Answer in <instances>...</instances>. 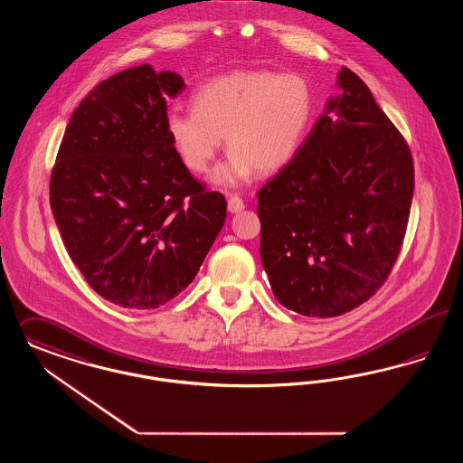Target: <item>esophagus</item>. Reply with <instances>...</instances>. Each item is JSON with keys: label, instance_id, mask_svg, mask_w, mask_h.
<instances>
[{"label": "esophagus", "instance_id": "esophagus-1", "mask_svg": "<svg viewBox=\"0 0 463 463\" xmlns=\"http://www.w3.org/2000/svg\"><path fill=\"white\" fill-rule=\"evenodd\" d=\"M244 208V202L241 200L238 194H232L229 200H227V210L231 212V213H238Z\"/></svg>", "mask_w": 463, "mask_h": 463}]
</instances>
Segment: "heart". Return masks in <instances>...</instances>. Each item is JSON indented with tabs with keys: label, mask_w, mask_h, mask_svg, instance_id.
<instances>
[{
	"label": "heart",
	"mask_w": 463,
	"mask_h": 463,
	"mask_svg": "<svg viewBox=\"0 0 463 463\" xmlns=\"http://www.w3.org/2000/svg\"><path fill=\"white\" fill-rule=\"evenodd\" d=\"M191 105L193 111H168V141L185 168L203 174L225 136L231 155L212 177L222 185L238 184L255 168L272 174L288 165L314 118L310 80L267 69L213 77L194 91Z\"/></svg>",
	"instance_id": "heart-1"
}]
</instances>
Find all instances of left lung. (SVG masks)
<instances>
[{"instance_id":"left-lung-1","label":"left lung","mask_w":463,"mask_h":463,"mask_svg":"<svg viewBox=\"0 0 463 463\" xmlns=\"http://www.w3.org/2000/svg\"><path fill=\"white\" fill-rule=\"evenodd\" d=\"M337 86L295 158L257 193L274 297L318 318L350 312L386 282L413 196L405 137L350 69Z\"/></svg>"}]
</instances>
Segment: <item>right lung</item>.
<instances>
[{"label": "right lung", "mask_w": 463, "mask_h": 463, "mask_svg": "<svg viewBox=\"0 0 463 463\" xmlns=\"http://www.w3.org/2000/svg\"><path fill=\"white\" fill-rule=\"evenodd\" d=\"M184 80L151 65L99 82L75 109L50 179L71 259L99 297L151 310L193 282L227 202L183 165L165 130Z\"/></svg>", "instance_id": "right-lung-1"}]
</instances>
